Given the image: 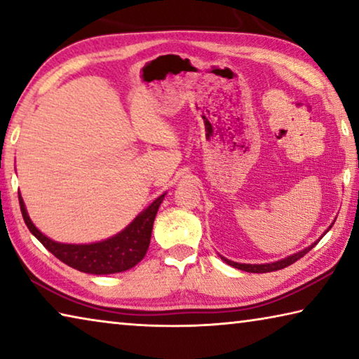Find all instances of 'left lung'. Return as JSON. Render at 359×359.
Masks as SVG:
<instances>
[{
	"mask_svg": "<svg viewBox=\"0 0 359 359\" xmlns=\"http://www.w3.org/2000/svg\"><path fill=\"white\" fill-rule=\"evenodd\" d=\"M327 229H331V226L327 228ZM317 244H318V241L313 242V244H312L311 247L304 248L302 252H297V253H294V255H291V257H288V258L280 259V261H276V263H269V264H241V263H234V261H229V259H226V258H223V261H226V264L236 267V269H241V271H245V272H257V274H261V272L280 271V269H283V267H287V266H290V264L296 263L297 259L302 258L304 255H306L309 250H312V248H313L315 245H317Z\"/></svg>",
	"mask_w": 359,
	"mask_h": 359,
	"instance_id": "8db88e82",
	"label": "left lung"
}]
</instances>
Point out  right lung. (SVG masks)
Segmentation results:
<instances>
[{
    "instance_id": "1",
    "label": "right lung",
    "mask_w": 359,
    "mask_h": 359,
    "mask_svg": "<svg viewBox=\"0 0 359 359\" xmlns=\"http://www.w3.org/2000/svg\"><path fill=\"white\" fill-rule=\"evenodd\" d=\"M163 198H165V194L156 198L155 201L149 205V209H145L141 215H137L135 218V222L128 224V226L117 236H114V238L107 241L87 245L58 244V242H53L52 239L46 238V236L34 226L33 222L29 220L20 194L19 203L23 220H25L28 229L32 231L48 252L55 255V257L60 261H63L65 264L74 267L77 271L95 276H106L115 274V272L128 271L145 257L150 244L154 220Z\"/></svg>"
}]
</instances>
